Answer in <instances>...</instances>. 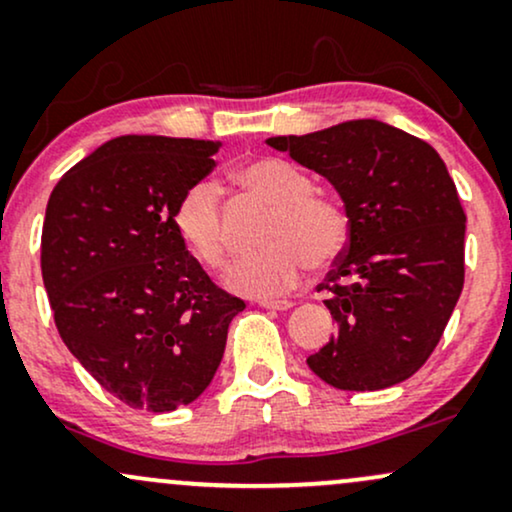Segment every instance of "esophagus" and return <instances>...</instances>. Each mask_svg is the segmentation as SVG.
Returning a JSON list of instances; mask_svg holds the SVG:
<instances>
[{"mask_svg": "<svg viewBox=\"0 0 512 512\" xmlns=\"http://www.w3.org/2000/svg\"><path fill=\"white\" fill-rule=\"evenodd\" d=\"M258 306H263V309H273V311H287L292 309V302H287V299H258Z\"/></svg>", "mask_w": 512, "mask_h": 512, "instance_id": "esophagus-1", "label": "esophagus"}]
</instances>
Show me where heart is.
Masks as SVG:
<instances>
[{
    "label": "heart",
    "mask_w": 512,
    "mask_h": 512,
    "mask_svg": "<svg viewBox=\"0 0 512 512\" xmlns=\"http://www.w3.org/2000/svg\"><path fill=\"white\" fill-rule=\"evenodd\" d=\"M237 182L273 206L263 227L266 249L234 263L227 285L249 297H275L299 285L306 266L330 268L350 239V218L333 198L314 191L306 172L282 158H254L237 167ZM174 230L201 266L218 270L230 256L218 184H191L174 206Z\"/></svg>",
    "instance_id": "obj_1"
}]
</instances>
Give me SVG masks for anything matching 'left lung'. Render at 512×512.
<instances>
[{"mask_svg": "<svg viewBox=\"0 0 512 512\" xmlns=\"http://www.w3.org/2000/svg\"><path fill=\"white\" fill-rule=\"evenodd\" d=\"M268 146L335 186L350 239L318 285L338 333L306 359L340 390L407 381L436 350L465 285V210L446 162L422 138L352 119Z\"/></svg>", "mask_w": 512, "mask_h": 512, "instance_id": "left-lung-1", "label": "left lung"}]
</instances>
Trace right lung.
Here are the masks:
<instances>
[{"mask_svg": "<svg viewBox=\"0 0 512 512\" xmlns=\"http://www.w3.org/2000/svg\"><path fill=\"white\" fill-rule=\"evenodd\" d=\"M218 150L194 138H112L47 201L40 266L54 323L83 369L134 410L194 402L246 306L208 278L172 222Z\"/></svg>", "mask_w": 512, "mask_h": 512, "instance_id": "add662e5", "label": "right lung"}]
</instances>
